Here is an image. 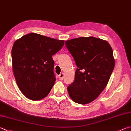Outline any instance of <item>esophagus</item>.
<instances>
[{
	"instance_id": "34e87169",
	"label": "esophagus",
	"mask_w": 131,
	"mask_h": 131,
	"mask_svg": "<svg viewBox=\"0 0 131 131\" xmlns=\"http://www.w3.org/2000/svg\"><path fill=\"white\" fill-rule=\"evenodd\" d=\"M59 80H63V78H64V75H63V73H61L59 75Z\"/></svg>"
}]
</instances>
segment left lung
Instances as JSON below:
<instances>
[{"instance_id":"left-lung-1","label":"left lung","mask_w":131,"mask_h":131,"mask_svg":"<svg viewBox=\"0 0 131 131\" xmlns=\"http://www.w3.org/2000/svg\"><path fill=\"white\" fill-rule=\"evenodd\" d=\"M65 44L77 66L68 93L76 103H91L105 88L113 70L112 49L105 40L93 37L70 39Z\"/></svg>"}]
</instances>
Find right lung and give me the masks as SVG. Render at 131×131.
I'll return each mask as SVG.
<instances>
[{"instance_id": "add662e5", "label": "right lung", "mask_w": 131, "mask_h": 131, "mask_svg": "<svg viewBox=\"0 0 131 131\" xmlns=\"http://www.w3.org/2000/svg\"><path fill=\"white\" fill-rule=\"evenodd\" d=\"M64 42L34 32L14 42L11 50L14 77L27 99L41 100L50 92L56 80L52 56L63 47Z\"/></svg>"}]
</instances>
